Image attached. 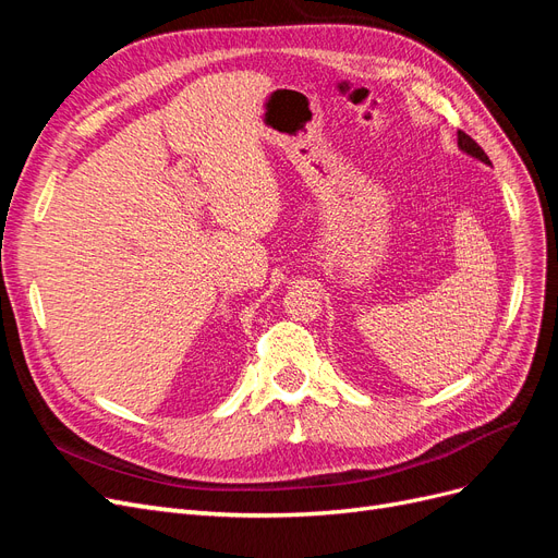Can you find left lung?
Here are the masks:
<instances>
[{"mask_svg": "<svg viewBox=\"0 0 558 558\" xmlns=\"http://www.w3.org/2000/svg\"><path fill=\"white\" fill-rule=\"evenodd\" d=\"M457 143H459V150H463L465 155H471V157H475V159L484 161V165H492L489 157H487V153H484V150L477 146V143H475L469 134L457 132Z\"/></svg>", "mask_w": 558, "mask_h": 558, "instance_id": "8db88e82", "label": "left lung"}]
</instances>
